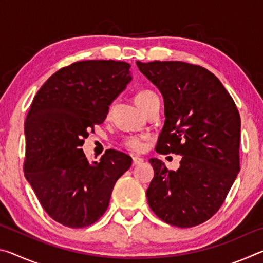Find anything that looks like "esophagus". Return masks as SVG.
I'll return each instance as SVG.
<instances>
[{"mask_svg": "<svg viewBox=\"0 0 263 263\" xmlns=\"http://www.w3.org/2000/svg\"><path fill=\"white\" fill-rule=\"evenodd\" d=\"M142 161H144V159H141L139 157H132V164H133V166H136V164H140Z\"/></svg>", "mask_w": 263, "mask_h": 263, "instance_id": "1", "label": "esophagus"}]
</instances>
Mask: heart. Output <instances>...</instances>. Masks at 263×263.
Instances as JSON below:
<instances>
[{
	"label": "heart",
	"mask_w": 263,
	"mask_h": 263,
	"mask_svg": "<svg viewBox=\"0 0 263 263\" xmlns=\"http://www.w3.org/2000/svg\"><path fill=\"white\" fill-rule=\"evenodd\" d=\"M159 97L154 91L149 90V89H142V90L138 91L135 96V102L137 105L144 111L147 106L153 103L154 101H158ZM123 147L130 151L133 153H140L145 149V137L144 136H128L125 137L122 141Z\"/></svg>",
	"instance_id": "b5f03b06"
}]
</instances>
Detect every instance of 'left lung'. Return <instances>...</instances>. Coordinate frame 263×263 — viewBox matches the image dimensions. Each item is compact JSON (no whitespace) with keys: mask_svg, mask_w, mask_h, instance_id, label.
I'll list each match as a JSON object with an SVG mask.
<instances>
[{"mask_svg":"<svg viewBox=\"0 0 263 263\" xmlns=\"http://www.w3.org/2000/svg\"><path fill=\"white\" fill-rule=\"evenodd\" d=\"M164 100L166 121L157 144L160 154L182 155L169 171L158 159L146 196L160 219L193 228L215 215L240 171V115L215 74L183 61H137Z\"/></svg>","mask_w":263,"mask_h":263,"instance_id":"8db88e82","label":"left lung"}]
</instances>
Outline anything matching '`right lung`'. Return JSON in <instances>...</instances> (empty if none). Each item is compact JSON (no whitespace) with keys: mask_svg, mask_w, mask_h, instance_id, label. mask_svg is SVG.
Returning <instances> with one entry per match:
<instances>
[{"mask_svg":"<svg viewBox=\"0 0 263 263\" xmlns=\"http://www.w3.org/2000/svg\"><path fill=\"white\" fill-rule=\"evenodd\" d=\"M130 67L115 60L73 62L50 77L30 106L24 174L47 215L67 228L99 220L132 163L125 153L108 149L91 164L81 148L131 81Z\"/></svg>","mask_w":263,"mask_h":263,"instance_id":"right-lung-1","label":"right lung"}]
</instances>
